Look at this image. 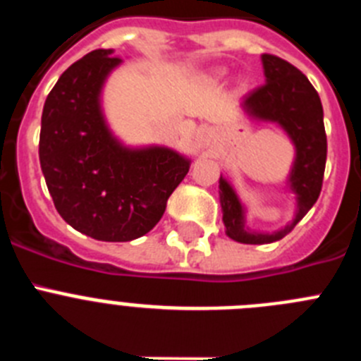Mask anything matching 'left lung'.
Wrapping results in <instances>:
<instances>
[{
    "label": "left lung",
    "mask_w": 361,
    "mask_h": 361,
    "mask_svg": "<svg viewBox=\"0 0 361 361\" xmlns=\"http://www.w3.org/2000/svg\"><path fill=\"white\" fill-rule=\"evenodd\" d=\"M266 82L242 99V110L257 121L276 123L288 133L296 149L288 186L296 195V215L291 224L275 233H257L245 228L244 206L224 177H220V206L226 235L242 244H269L293 231L307 215L322 191L327 159L324 108L318 92L304 73L273 54H262Z\"/></svg>",
    "instance_id": "8db88e82"
}]
</instances>
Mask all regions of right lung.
I'll list each match as a JSON object with an SVG mask.
<instances>
[{"instance_id":"right-lung-1","label":"right lung","mask_w":361,"mask_h":361,"mask_svg":"<svg viewBox=\"0 0 361 361\" xmlns=\"http://www.w3.org/2000/svg\"><path fill=\"white\" fill-rule=\"evenodd\" d=\"M99 49L61 73L41 116L39 162L57 213L82 235L128 242L155 228L190 171V159L164 146L126 148L111 135L101 90L121 65Z\"/></svg>"}]
</instances>
